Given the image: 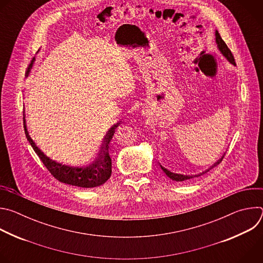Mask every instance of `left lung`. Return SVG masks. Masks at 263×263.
Segmentation results:
<instances>
[{"instance_id": "obj_1", "label": "left lung", "mask_w": 263, "mask_h": 263, "mask_svg": "<svg viewBox=\"0 0 263 263\" xmlns=\"http://www.w3.org/2000/svg\"><path fill=\"white\" fill-rule=\"evenodd\" d=\"M215 43H216V45H217L218 50L220 51V53H221L224 57H226V59H227L230 63H232L233 65H236L235 60H234V57H233V55H232V53H231L230 49L227 47L226 43H224V42L221 40V37H220V35H219V33H218V31H217V30L215 31ZM222 158H223V156H222V157H221V158H220L216 163H214V164H213L209 170H207V171L203 172L202 174H199V175H193V176H191V175H182V174L172 173V172H170L168 170H166L165 167H163L161 164H160V167H161V170L164 172V174H165L170 179H172V180H174V181H177V182H181V181H185V180H189V179H193V178H196V177H199V176H201V175L206 174V173H207V172H209L212 167H214V166H216L217 164H219V163L221 162Z\"/></svg>"}]
</instances>
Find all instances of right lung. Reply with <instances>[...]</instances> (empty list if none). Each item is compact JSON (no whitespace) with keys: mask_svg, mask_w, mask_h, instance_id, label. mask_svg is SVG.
Here are the masks:
<instances>
[{"mask_svg":"<svg viewBox=\"0 0 263 263\" xmlns=\"http://www.w3.org/2000/svg\"><path fill=\"white\" fill-rule=\"evenodd\" d=\"M34 60L35 58L32 59L29 67L27 68L26 76L29 74ZM25 118L26 117L24 114V129H25V134L28 141L32 145L37 156L40 157L42 162L51 173V175H53V177L56 178L58 181L65 184L73 185V186L83 187V189H92V187H97L104 184L110 178L112 165H111V158L109 156V143L112 139V136L115 135V132L119 126V123L112 126L108 131V133L106 134L103 146L101 148V153L99 154V158L97 159V161H95L89 165L80 167V166H69V165L56 162L55 160H52L47 155H45L44 152H42V149L35 144L33 139L30 137L29 132L27 130Z\"/></svg>","mask_w":263,"mask_h":263,"instance_id":"add662e5","label":"right lung"}]
</instances>
